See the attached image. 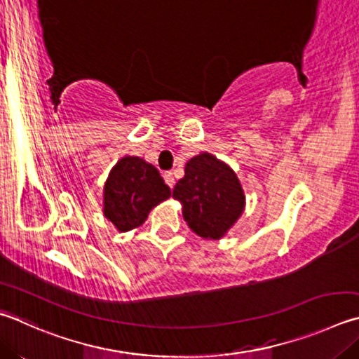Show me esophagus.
<instances>
[{
    "instance_id": "obj_1",
    "label": "esophagus",
    "mask_w": 359,
    "mask_h": 359,
    "mask_svg": "<svg viewBox=\"0 0 359 359\" xmlns=\"http://www.w3.org/2000/svg\"><path fill=\"white\" fill-rule=\"evenodd\" d=\"M163 179H165V182H166V184L169 185V187H174V184H175V182H174V175H172V172L171 171H166L165 174H163Z\"/></svg>"
}]
</instances>
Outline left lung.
<instances>
[{
  "instance_id": "8db88e82",
  "label": "left lung",
  "mask_w": 359,
  "mask_h": 359,
  "mask_svg": "<svg viewBox=\"0 0 359 359\" xmlns=\"http://www.w3.org/2000/svg\"><path fill=\"white\" fill-rule=\"evenodd\" d=\"M172 196L182 204L188 226L202 238L224 237L245 208L243 188L236 172L208 152L188 160Z\"/></svg>"
}]
</instances>
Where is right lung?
<instances>
[{"label": "right lung", "mask_w": 359, "mask_h": 359, "mask_svg": "<svg viewBox=\"0 0 359 359\" xmlns=\"http://www.w3.org/2000/svg\"><path fill=\"white\" fill-rule=\"evenodd\" d=\"M171 196V188L151 163L123 157L116 163L103 188V213L117 231L141 226L149 212Z\"/></svg>", "instance_id": "1"}]
</instances>
